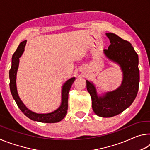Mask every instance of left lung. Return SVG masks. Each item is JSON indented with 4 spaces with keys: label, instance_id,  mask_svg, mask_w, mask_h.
Here are the masks:
<instances>
[{
    "label": "left lung",
    "instance_id": "1",
    "mask_svg": "<svg viewBox=\"0 0 150 150\" xmlns=\"http://www.w3.org/2000/svg\"><path fill=\"white\" fill-rule=\"evenodd\" d=\"M110 42L103 53L106 58L120 66L123 79L116 89L99 95L93 82L86 80L87 88L92 99L93 110L100 117L109 118L122 112L134 102L139 82L138 55L130 42L113 33H106Z\"/></svg>",
    "mask_w": 150,
    "mask_h": 150
}]
</instances>
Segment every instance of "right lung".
I'll return each instance as SVG.
<instances>
[{
  "label": "right lung",
  "mask_w": 150,
  "mask_h": 150,
  "mask_svg": "<svg viewBox=\"0 0 150 150\" xmlns=\"http://www.w3.org/2000/svg\"><path fill=\"white\" fill-rule=\"evenodd\" d=\"M26 40L22 42L19 44L16 52L12 57V67L9 71L10 77V89L14 100L16 101L18 106L22 112L28 118L32 120L44 123H55L63 120L67 114L68 108V95L72 84L75 80V77H72L65 81L62 86V103L60 106L56 110L50 113L38 114L32 112L24 105L23 102L20 99L18 94L16 87V74L19 65V58L23 54Z\"/></svg>",
  "instance_id": "add662e5"
}]
</instances>
